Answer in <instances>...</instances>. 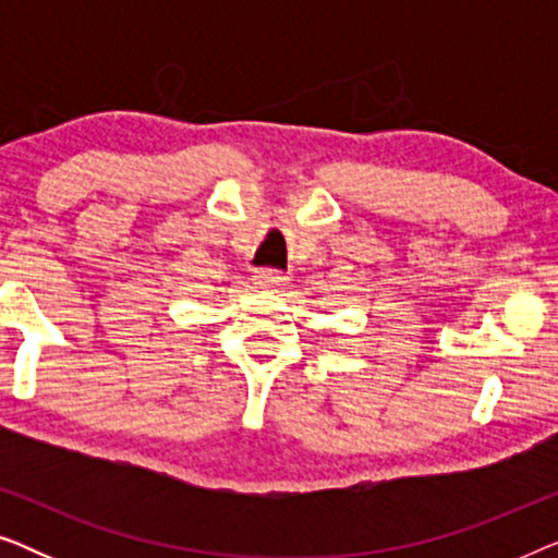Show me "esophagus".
Returning a JSON list of instances; mask_svg holds the SVG:
<instances>
[{
  "label": "esophagus",
  "instance_id": "obj_1",
  "mask_svg": "<svg viewBox=\"0 0 558 558\" xmlns=\"http://www.w3.org/2000/svg\"><path fill=\"white\" fill-rule=\"evenodd\" d=\"M254 284H258V289H266V292H277L287 281L279 271H258L254 277Z\"/></svg>",
  "mask_w": 558,
  "mask_h": 558
}]
</instances>
